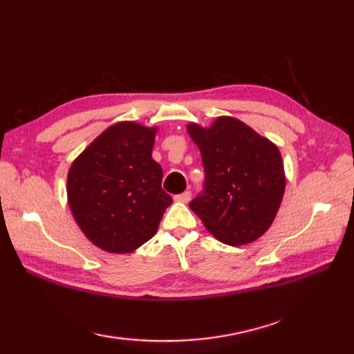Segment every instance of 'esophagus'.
I'll list each match as a JSON object with an SVG mask.
<instances>
[{
	"instance_id": "esophagus-1",
	"label": "esophagus",
	"mask_w": 354,
	"mask_h": 354,
	"mask_svg": "<svg viewBox=\"0 0 354 354\" xmlns=\"http://www.w3.org/2000/svg\"><path fill=\"white\" fill-rule=\"evenodd\" d=\"M190 198H192V194H190V190H186V192H183V194H180V195H177V196H176V201H178V202H185V203H187V202L190 201Z\"/></svg>"
}]
</instances>
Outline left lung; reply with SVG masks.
<instances>
[{
	"instance_id": "left-lung-1",
	"label": "left lung",
	"mask_w": 354,
	"mask_h": 354,
	"mask_svg": "<svg viewBox=\"0 0 354 354\" xmlns=\"http://www.w3.org/2000/svg\"><path fill=\"white\" fill-rule=\"evenodd\" d=\"M205 180L189 203L220 242H254L272 226L285 192L279 149L236 118L220 116L209 128L190 124Z\"/></svg>"
}]
</instances>
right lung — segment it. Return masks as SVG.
<instances>
[{
	"instance_id": "1",
	"label": "right lung",
	"mask_w": 354,
	"mask_h": 354,
	"mask_svg": "<svg viewBox=\"0 0 354 354\" xmlns=\"http://www.w3.org/2000/svg\"><path fill=\"white\" fill-rule=\"evenodd\" d=\"M155 128L109 127L73 160L68 201L78 226L95 246L124 254L151 239L173 198L160 187L152 159Z\"/></svg>"
}]
</instances>
